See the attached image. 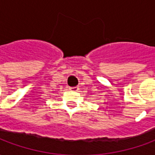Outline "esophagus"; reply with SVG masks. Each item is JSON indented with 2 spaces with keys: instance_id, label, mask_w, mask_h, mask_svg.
Returning a JSON list of instances; mask_svg holds the SVG:
<instances>
[{
  "instance_id": "34e87169",
  "label": "esophagus",
  "mask_w": 155,
  "mask_h": 155,
  "mask_svg": "<svg viewBox=\"0 0 155 155\" xmlns=\"http://www.w3.org/2000/svg\"><path fill=\"white\" fill-rule=\"evenodd\" d=\"M69 89H70V91H77L78 90H79V88L76 87V86H75V87H70Z\"/></svg>"
}]
</instances>
